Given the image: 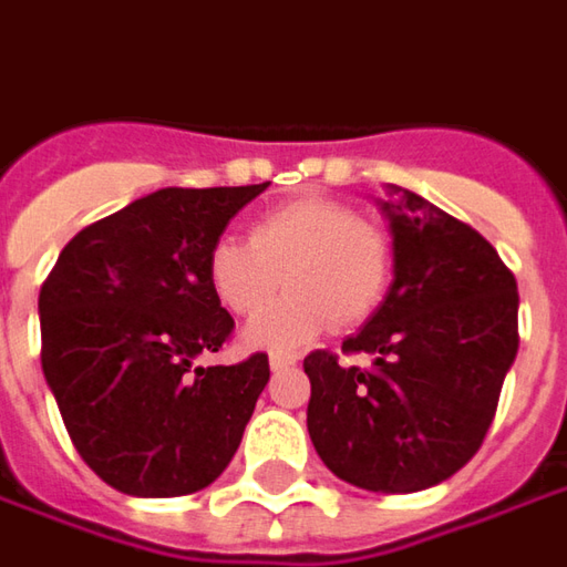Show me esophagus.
Segmentation results:
<instances>
[{
  "label": "esophagus",
  "instance_id": "esophagus-1",
  "mask_svg": "<svg viewBox=\"0 0 567 567\" xmlns=\"http://www.w3.org/2000/svg\"><path fill=\"white\" fill-rule=\"evenodd\" d=\"M268 364H271V373H280V370H287V367L296 364V358H280V354H275Z\"/></svg>",
  "mask_w": 567,
  "mask_h": 567
}]
</instances>
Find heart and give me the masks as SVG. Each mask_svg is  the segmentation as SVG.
I'll list each match as a JSON object with an SVG mask.
<instances>
[{
	"instance_id": "obj_1",
	"label": "heart",
	"mask_w": 567,
	"mask_h": 567,
	"mask_svg": "<svg viewBox=\"0 0 567 567\" xmlns=\"http://www.w3.org/2000/svg\"><path fill=\"white\" fill-rule=\"evenodd\" d=\"M395 271V246L351 203L299 197L252 221L249 240H218L206 259L209 290L237 318L270 298L284 279L288 296L246 323L252 349H302L327 323L349 330L382 306Z\"/></svg>"
}]
</instances>
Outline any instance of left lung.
Instances as JSON below:
<instances>
[{
	"mask_svg": "<svg viewBox=\"0 0 567 567\" xmlns=\"http://www.w3.org/2000/svg\"><path fill=\"white\" fill-rule=\"evenodd\" d=\"M380 203L395 271L370 321L342 342L370 367L311 351L308 435L323 466L377 494L441 485L482 447L518 351V287L466 221L404 187Z\"/></svg>",
	"mask_w": 567,
	"mask_h": 567,
	"instance_id": "left-lung-1",
	"label": "left lung"
}]
</instances>
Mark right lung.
Returning <instances> with one entry per match:
<instances>
[{"mask_svg":"<svg viewBox=\"0 0 567 567\" xmlns=\"http://www.w3.org/2000/svg\"><path fill=\"white\" fill-rule=\"evenodd\" d=\"M265 185L163 187L82 228L39 290L42 373L85 466L132 497L213 485L271 377L268 354L197 367L234 318L206 259Z\"/></svg>","mask_w":567,"mask_h":567,"instance_id":"add662e5","label":"right lung"}]
</instances>
